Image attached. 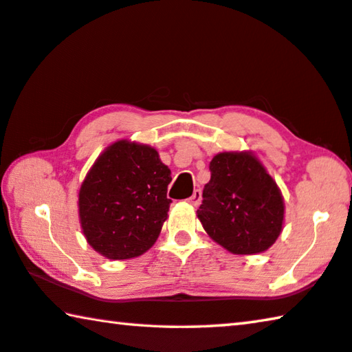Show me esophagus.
I'll use <instances>...</instances> for the list:
<instances>
[{
    "instance_id": "1",
    "label": "esophagus",
    "mask_w": 352,
    "mask_h": 352,
    "mask_svg": "<svg viewBox=\"0 0 352 352\" xmlns=\"http://www.w3.org/2000/svg\"><path fill=\"white\" fill-rule=\"evenodd\" d=\"M201 198H203V197H201V190L197 188V190H195V192H193L192 197H190L187 201H188V203L192 204V206H199V204H201Z\"/></svg>"
}]
</instances>
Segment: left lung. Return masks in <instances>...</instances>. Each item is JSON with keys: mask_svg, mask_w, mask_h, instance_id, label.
<instances>
[{"mask_svg": "<svg viewBox=\"0 0 352 352\" xmlns=\"http://www.w3.org/2000/svg\"><path fill=\"white\" fill-rule=\"evenodd\" d=\"M197 210L207 234L234 254L272 246L284 221V201L273 177L248 153H220Z\"/></svg>", "mask_w": 352, "mask_h": 352, "instance_id": "left-lung-1", "label": "left lung"}]
</instances>
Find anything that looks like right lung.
<instances>
[{
  "instance_id": "add662e5",
  "label": "right lung",
  "mask_w": 352,
  "mask_h": 352,
  "mask_svg": "<svg viewBox=\"0 0 352 352\" xmlns=\"http://www.w3.org/2000/svg\"><path fill=\"white\" fill-rule=\"evenodd\" d=\"M171 171L154 148L120 140L79 190V218L90 246L112 261L143 254L157 240L171 199Z\"/></svg>"
}]
</instances>
